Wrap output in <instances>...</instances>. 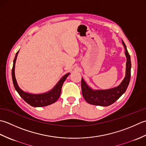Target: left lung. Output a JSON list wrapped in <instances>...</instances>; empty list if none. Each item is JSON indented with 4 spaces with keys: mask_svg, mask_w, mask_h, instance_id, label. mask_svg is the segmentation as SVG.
<instances>
[{
    "mask_svg": "<svg viewBox=\"0 0 146 146\" xmlns=\"http://www.w3.org/2000/svg\"><path fill=\"white\" fill-rule=\"evenodd\" d=\"M125 49V54L127 57L125 77L121 84L112 89L105 90H93L89 87L84 79L82 78L81 88L82 96L84 100L91 105L102 106H108L114 103L125 92L129 84L131 76V61L125 44L122 41Z\"/></svg>",
    "mask_w": 146,
    "mask_h": 146,
    "instance_id": "left-lung-1",
    "label": "left lung"
}]
</instances>
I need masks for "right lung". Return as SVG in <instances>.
I'll return each instance as SVG.
<instances>
[{"instance_id": "add662e5", "label": "right lung", "mask_w": 146, "mask_h": 146, "mask_svg": "<svg viewBox=\"0 0 146 146\" xmlns=\"http://www.w3.org/2000/svg\"><path fill=\"white\" fill-rule=\"evenodd\" d=\"M19 51L16 53V56H15L13 61V69H12V78H13V82L15 90L17 91V93L20 95V96L26 103L33 107L46 106L56 102V100L58 99L60 96L62 85H63L64 81L67 79L68 76L69 75L70 73H67L62 77L60 79V81L57 82V84L55 86V87L52 90L47 92V93L37 94L26 93V92L23 91L22 90H21L19 86L17 85L16 77H15V64H16V60Z\"/></svg>"}]
</instances>
